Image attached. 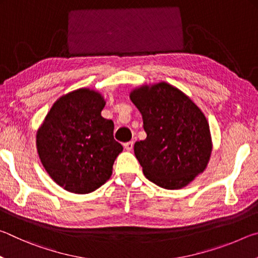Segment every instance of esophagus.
<instances>
[{
	"instance_id": "1",
	"label": "esophagus",
	"mask_w": 258,
	"mask_h": 258,
	"mask_svg": "<svg viewBox=\"0 0 258 258\" xmlns=\"http://www.w3.org/2000/svg\"><path fill=\"white\" fill-rule=\"evenodd\" d=\"M124 148L127 151H132V149H133V141H130V142L124 143Z\"/></svg>"
}]
</instances>
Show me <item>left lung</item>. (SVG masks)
Segmentation results:
<instances>
[{"label":"left lung","instance_id":"1","mask_svg":"<svg viewBox=\"0 0 258 258\" xmlns=\"http://www.w3.org/2000/svg\"><path fill=\"white\" fill-rule=\"evenodd\" d=\"M141 112L147 138L134 154L148 180L181 189L206 168L212 152L209 125L202 110L176 87L161 82L130 95Z\"/></svg>","mask_w":258,"mask_h":258}]
</instances>
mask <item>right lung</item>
Returning a JSON list of instances; mask_svg holds the SVG:
<instances>
[{
	"label": "right lung",
	"mask_w": 258,
	"mask_h": 258,
	"mask_svg": "<svg viewBox=\"0 0 258 258\" xmlns=\"http://www.w3.org/2000/svg\"><path fill=\"white\" fill-rule=\"evenodd\" d=\"M101 94L80 89L50 109L36 134L38 156L52 180L74 194L104 184L123 147L113 139V121L101 116Z\"/></svg>",
	"instance_id": "obj_1"
}]
</instances>
